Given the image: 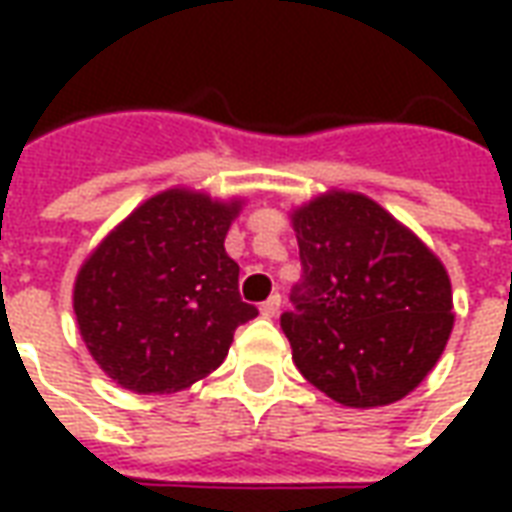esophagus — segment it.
I'll use <instances>...</instances> for the list:
<instances>
[{
  "instance_id": "34e87169",
  "label": "esophagus",
  "mask_w": 512,
  "mask_h": 512,
  "mask_svg": "<svg viewBox=\"0 0 512 512\" xmlns=\"http://www.w3.org/2000/svg\"><path fill=\"white\" fill-rule=\"evenodd\" d=\"M279 307H282V296L274 293V296H268V299L260 304V315H263V318H274L279 312Z\"/></svg>"
}]
</instances>
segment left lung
Returning <instances> with one entry per match:
<instances>
[{"instance_id": "8db88e82", "label": "left lung", "mask_w": 512, "mask_h": 512, "mask_svg": "<svg viewBox=\"0 0 512 512\" xmlns=\"http://www.w3.org/2000/svg\"><path fill=\"white\" fill-rule=\"evenodd\" d=\"M293 230L301 279L282 332L301 376L354 408L408 395L452 332L450 277L439 257L351 191L299 208Z\"/></svg>"}]
</instances>
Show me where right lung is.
Listing matches in <instances>:
<instances>
[{"mask_svg": "<svg viewBox=\"0 0 512 512\" xmlns=\"http://www.w3.org/2000/svg\"><path fill=\"white\" fill-rule=\"evenodd\" d=\"M238 202L169 189L139 205L84 263L73 310L106 376L139 395L186 389L222 365L241 301L238 263L224 252Z\"/></svg>", "mask_w": 512, "mask_h": 512, "instance_id": "1", "label": "right lung"}]
</instances>
